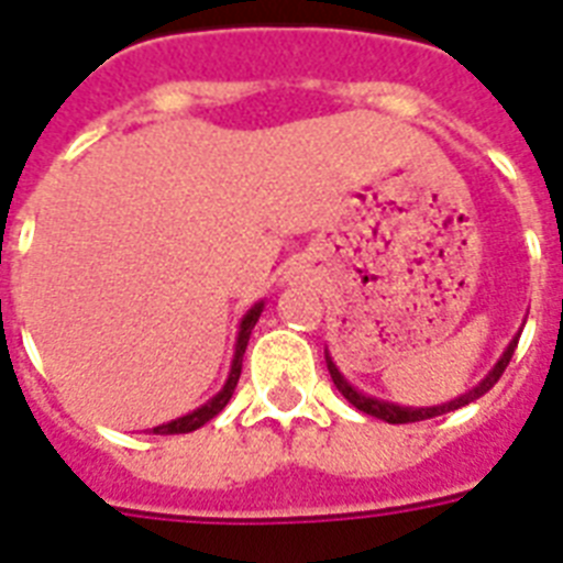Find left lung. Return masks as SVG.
Here are the masks:
<instances>
[{"label": "left lung", "mask_w": 563, "mask_h": 563, "mask_svg": "<svg viewBox=\"0 0 563 563\" xmlns=\"http://www.w3.org/2000/svg\"><path fill=\"white\" fill-rule=\"evenodd\" d=\"M518 338H520V332L511 338L509 346H506V353L500 355V361H497L495 367L488 369V376L483 378L477 387H472V390L463 393V396H456V399L445 401V405H433V408H405V405H393V401L364 396V393L355 390V387L350 385V382H346L341 373H338L335 361L329 358V353H327V367H329V376H332V382H335V387L341 390V396H344V399L350 401L353 408H358L361 413L376 416V419H385V422H390V424L422 422V419H433V416H442V413H451V410H456V408H465V405L477 401L479 396H486V393L497 385V378L504 376V369L509 367L511 355H515V346H518Z\"/></svg>", "instance_id": "8db88e82"}]
</instances>
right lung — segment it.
Here are the masks:
<instances>
[{
    "label": "right lung",
    "mask_w": 563,
    "mask_h": 563,
    "mask_svg": "<svg viewBox=\"0 0 563 563\" xmlns=\"http://www.w3.org/2000/svg\"><path fill=\"white\" fill-rule=\"evenodd\" d=\"M260 312H263V300L251 306L249 312H245V318H242L240 332H236L234 361H231V373H228L225 387H222V390H219L213 399L205 401L202 408H196L194 413H187V416H178V419H173V422H167V424H158V428H153V433H162V437H167V433H190V431H196V428H202L205 422H210V419H213L219 410L225 408L228 401H231V396H234L236 382H240L242 355H245V346H249L251 329H254V323L260 321Z\"/></svg>",
    "instance_id": "obj_1"
}]
</instances>
